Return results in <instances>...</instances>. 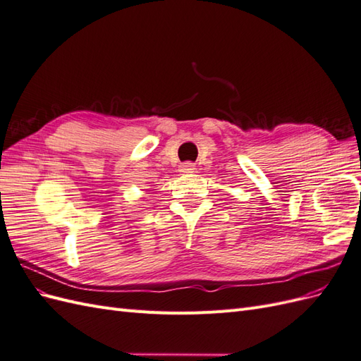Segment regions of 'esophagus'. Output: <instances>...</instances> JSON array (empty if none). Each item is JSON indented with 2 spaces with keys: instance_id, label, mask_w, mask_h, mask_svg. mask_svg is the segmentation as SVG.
Wrapping results in <instances>:
<instances>
[{
  "instance_id": "1",
  "label": "esophagus",
  "mask_w": 361,
  "mask_h": 361,
  "mask_svg": "<svg viewBox=\"0 0 361 361\" xmlns=\"http://www.w3.org/2000/svg\"><path fill=\"white\" fill-rule=\"evenodd\" d=\"M194 170H195V166H194L192 162H183V164H180V167H179V171H180L182 174L194 173Z\"/></svg>"
}]
</instances>
